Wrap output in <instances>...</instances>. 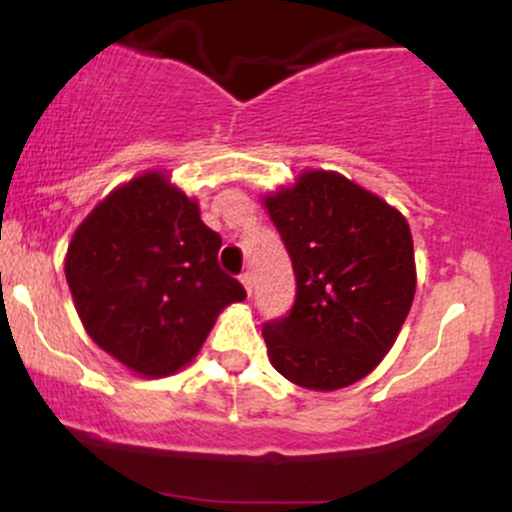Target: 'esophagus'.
<instances>
[{
	"label": "esophagus",
	"instance_id": "esophagus-1",
	"mask_svg": "<svg viewBox=\"0 0 512 512\" xmlns=\"http://www.w3.org/2000/svg\"><path fill=\"white\" fill-rule=\"evenodd\" d=\"M240 284L245 286V291H248V296H250V293H252V274L250 272L240 274Z\"/></svg>",
	"mask_w": 512,
	"mask_h": 512
}]
</instances>
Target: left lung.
I'll use <instances>...</instances> for the list:
<instances>
[{"instance_id": "obj_1", "label": "left lung", "mask_w": 512, "mask_h": 512, "mask_svg": "<svg viewBox=\"0 0 512 512\" xmlns=\"http://www.w3.org/2000/svg\"><path fill=\"white\" fill-rule=\"evenodd\" d=\"M264 207L296 272L291 310L262 327L269 361L308 390L354 385L383 361L414 301L407 219L327 170H308Z\"/></svg>"}]
</instances>
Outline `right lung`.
<instances>
[{"label": "right lung", "instance_id": "obj_1", "mask_svg": "<svg viewBox=\"0 0 512 512\" xmlns=\"http://www.w3.org/2000/svg\"><path fill=\"white\" fill-rule=\"evenodd\" d=\"M221 236L163 173L117 187L76 228L64 274L88 337L144 378L192 361L243 284L219 267Z\"/></svg>", "mask_w": 512, "mask_h": 512}]
</instances>
